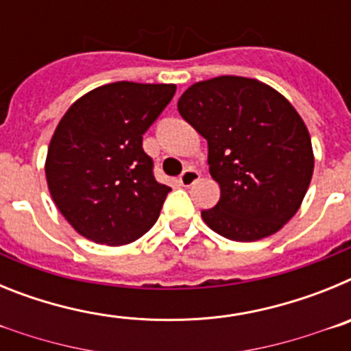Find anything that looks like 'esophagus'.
<instances>
[{"mask_svg":"<svg viewBox=\"0 0 351 351\" xmlns=\"http://www.w3.org/2000/svg\"><path fill=\"white\" fill-rule=\"evenodd\" d=\"M198 179H200V173H198V170L188 169V170H184V172L181 173L179 181H181L182 186H191L193 182H197Z\"/></svg>","mask_w":351,"mask_h":351,"instance_id":"obj_1","label":"esophagus"}]
</instances>
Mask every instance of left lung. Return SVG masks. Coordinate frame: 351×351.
Wrapping results in <instances>:
<instances>
[{"mask_svg": "<svg viewBox=\"0 0 351 351\" xmlns=\"http://www.w3.org/2000/svg\"><path fill=\"white\" fill-rule=\"evenodd\" d=\"M184 121L207 141L216 207L202 210L210 230L253 243L276 234L302 204L315 169L309 132L293 105L250 77L200 80L178 101Z\"/></svg>", "mask_w": 351, "mask_h": 351, "instance_id": "1", "label": "left lung"}]
</instances>
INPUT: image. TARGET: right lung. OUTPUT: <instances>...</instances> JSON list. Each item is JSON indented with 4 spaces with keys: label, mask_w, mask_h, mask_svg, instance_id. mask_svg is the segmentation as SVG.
<instances>
[{
    "label": "right lung",
    "mask_w": 351,
    "mask_h": 351,
    "mask_svg": "<svg viewBox=\"0 0 351 351\" xmlns=\"http://www.w3.org/2000/svg\"><path fill=\"white\" fill-rule=\"evenodd\" d=\"M176 95V84L121 80L70 105L45 158L49 191L73 230L125 246L156 223L169 186L153 176L142 135Z\"/></svg>",
    "instance_id": "add662e5"
}]
</instances>
